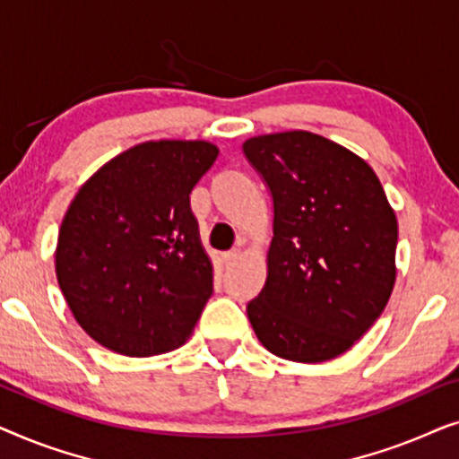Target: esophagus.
<instances>
[{
    "mask_svg": "<svg viewBox=\"0 0 459 459\" xmlns=\"http://www.w3.org/2000/svg\"><path fill=\"white\" fill-rule=\"evenodd\" d=\"M238 259H240V250H230V253H223V265L225 267L236 265Z\"/></svg>",
    "mask_w": 459,
    "mask_h": 459,
    "instance_id": "34e87169",
    "label": "esophagus"
}]
</instances>
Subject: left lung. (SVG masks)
Returning a JSON list of instances; mask_svg holds the SVG:
<instances>
[{"mask_svg": "<svg viewBox=\"0 0 459 459\" xmlns=\"http://www.w3.org/2000/svg\"><path fill=\"white\" fill-rule=\"evenodd\" d=\"M273 198L267 280L247 305L269 353L299 363L334 359L391 299L397 217L374 169L311 131L242 143Z\"/></svg>", "mask_w": 459, "mask_h": 459, "instance_id": "obj_1", "label": "left lung"}]
</instances>
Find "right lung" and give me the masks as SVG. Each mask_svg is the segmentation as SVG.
<instances>
[{
  "label": "right lung",
  "mask_w": 459,
  "mask_h": 459,
  "mask_svg": "<svg viewBox=\"0 0 459 459\" xmlns=\"http://www.w3.org/2000/svg\"><path fill=\"white\" fill-rule=\"evenodd\" d=\"M204 140L143 142L74 194L56 278L77 324L102 347L150 357L187 341L212 294L190 192L217 160Z\"/></svg>",
  "instance_id": "1"
}]
</instances>
